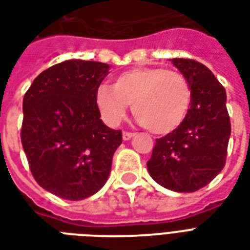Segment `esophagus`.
Returning a JSON list of instances; mask_svg holds the SVG:
<instances>
[{"mask_svg":"<svg viewBox=\"0 0 250 250\" xmlns=\"http://www.w3.org/2000/svg\"><path fill=\"white\" fill-rule=\"evenodd\" d=\"M134 133H131V131H124L123 133V139L124 141H129L131 137H134Z\"/></svg>","mask_w":250,"mask_h":250,"instance_id":"1","label":"esophagus"}]
</instances>
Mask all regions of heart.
Here are the masks:
<instances>
[{
	"label": "heart",
	"mask_w": 250,
	"mask_h": 250,
	"mask_svg": "<svg viewBox=\"0 0 250 250\" xmlns=\"http://www.w3.org/2000/svg\"><path fill=\"white\" fill-rule=\"evenodd\" d=\"M96 104L109 125L124 119L129 104L139 123L155 134H168L185 121L191 90L181 73L164 67H135L117 75L113 86L100 84Z\"/></svg>",
	"instance_id": "b5f03b06"
}]
</instances>
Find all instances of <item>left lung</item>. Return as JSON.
Segmentation results:
<instances>
[{
  "label": "left lung",
  "instance_id": "obj_1",
  "mask_svg": "<svg viewBox=\"0 0 250 250\" xmlns=\"http://www.w3.org/2000/svg\"><path fill=\"white\" fill-rule=\"evenodd\" d=\"M187 78L191 105L176 130L156 139L147 169L169 190L191 193L206 187L223 169L231 135L224 87L204 63L169 60Z\"/></svg>",
  "mask_w": 250,
  "mask_h": 250
}]
</instances>
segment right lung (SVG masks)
Listing matches in <instances>:
<instances>
[{
    "label": "right lung",
    "mask_w": 250,
    "mask_h": 250,
    "mask_svg": "<svg viewBox=\"0 0 250 250\" xmlns=\"http://www.w3.org/2000/svg\"><path fill=\"white\" fill-rule=\"evenodd\" d=\"M109 65L67 60L35 78L23 98V150L36 183L52 194L81 201L108 180L121 130L100 120L96 90Z\"/></svg>",
    "instance_id": "add662e5"
}]
</instances>
